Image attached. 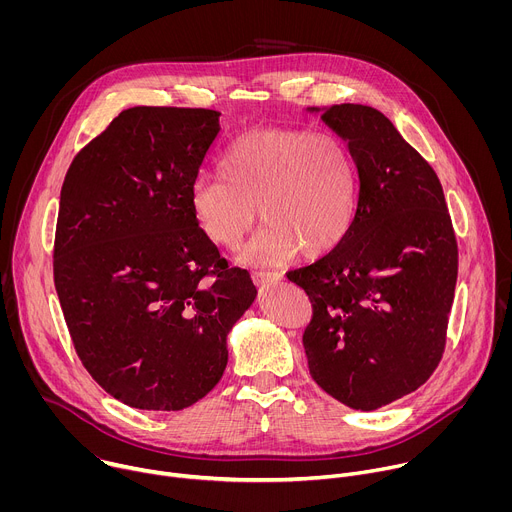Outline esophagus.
I'll return each mask as SVG.
<instances>
[{
	"instance_id": "1",
	"label": "esophagus",
	"mask_w": 512,
	"mask_h": 512,
	"mask_svg": "<svg viewBox=\"0 0 512 512\" xmlns=\"http://www.w3.org/2000/svg\"><path fill=\"white\" fill-rule=\"evenodd\" d=\"M281 279H283V275L277 273V271H255V273H253V281H255L257 285H261V287L275 285V283H279Z\"/></svg>"
}]
</instances>
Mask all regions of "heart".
<instances>
[{"instance_id":"obj_1","label":"heart","mask_w":512,"mask_h":512,"mask_svg":"<svg viewBox=\"0 0 512 512\" xmlns=\"http://www.w3.org/2000/svg\"><path fill=\"white\" fill-rule=\"evenodd\" d=\"M221 178H200L190 190L202 235L235 249L259 216L267 225L241 261L271 267L336 249L356 212V168L344 141L326 131L255 129L237 137L218 162Z\"/></svg>"}]
</instances>
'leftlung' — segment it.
Here are the masks:
<instances>
[{
    "instance_id": "left-lung-1",
    "label": "left lung",
    "mask_w": 512,
    "mask_h": 512,
    "mask_svg": "<svg viewBox=\"0 0 512 512\" xmlns=\"http://www.w3.org/2000/svg\"><path fill=\"white\" fill-rule=\"evenodd\" d=\"M346 141L358 172L354 221L316 263L289 271L312 302L304 348L336 401L375 411L421 387L446 346L458 245L433 168L367 105L308 107Z\"/></svg>"
}]
</instances>
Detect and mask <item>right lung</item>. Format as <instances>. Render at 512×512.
Segmentation results:
<instances>
[{"mask_svg":"<svg viewBox=\"0 0 512 512\" xmlns=\"http://www.w3.org/2000/svg\"><path fill=\"white\" fill-rule=\"evenodd\" d=\"M218 119L127 109L72 160L60 190L54 285L70 338L89 375L135 409L180 411L212 391L227 336L257 296L190 206Z\"/></svg>","mask_w":512,"mask_h":512,"instance_id":"right-lung-1","label":"right lung"}]
</instances>
